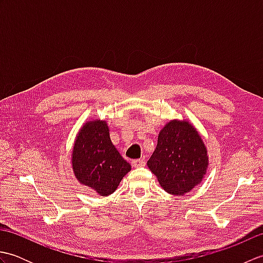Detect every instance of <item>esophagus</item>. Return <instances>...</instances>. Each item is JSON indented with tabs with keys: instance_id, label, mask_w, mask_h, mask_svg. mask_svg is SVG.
I'll use <instances>...</instances> for the list:
<instances>
[{
	"instance_id": "34e87169",
	"label": "esophagus",
	"mask_w": 263,
	"mask_h": 263,
	"mask_svg": "<svg viewBox=\"0 0 263 263\" xmlns=\"http://www.w3.org/2000/svg\"><path fill=\"white\" fill-rule=\"evenodd\" d=\"M144 164H146V160H144L143 158L132 160V166L133 167H141V166H144Z\"/></svg>"
}]
</instances>
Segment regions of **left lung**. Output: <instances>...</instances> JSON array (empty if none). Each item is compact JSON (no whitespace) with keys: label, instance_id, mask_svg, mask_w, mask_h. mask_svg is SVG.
<instances>
[{"label":"left lung","instance_id":"left-lung-1","mask_svg":"<svg viewBox=\"0 0 263 263\" xmlns=\"http://www.w3.org/2000/svg\"><path fill=\"white\" fill-rule=\"evenodd\" d=\"M197 128L186 120H172L161 128L148 167L166 192L183 195L202 182L209 165Z\"/></svg>","mask_w":263,"mask_h":263}]
</instances>
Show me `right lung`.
Segmentation results:
<instances>
[{
	"mask_svg": "<svg viewBox=\"0 0 263 263\" xmlns=\"http://www.w3.org/2000/svg\"><path fill=\"white\" fill-rule=\"evenodd\" d=\"M71 163L78 182L102 197L113 193L131 171L110 141L107 122L98 119L86 122L77 133Z\"/></svg>",
	"mask_w": 263,
	"mask_h": 263,
	"instance_id": "1",
	"label": "right lung"
}]
</instances>
